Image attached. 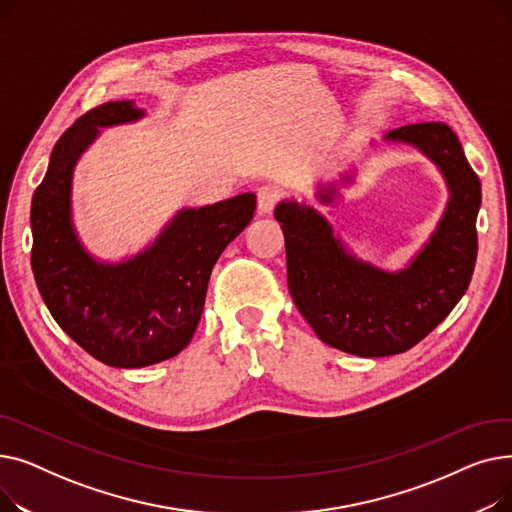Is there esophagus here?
Instances as JSON below:
<instances>
[{
	"label": "esophagus",
	"instance_id": "esophagus-1",
	"mask_svg": "<svg viewBox=\"0 0 512 512\" xmlns=\"http://www.w3.org/2000/svg\"><path fill=\"white\" fill-rule=\"evenodd\" d=\"M278 201H280V191L276 186L265 184L257 191V207H259L261 215H270Z\"/></svg>",
	"mask_w": 512,
	"mask_h": 512
}]
</instances>
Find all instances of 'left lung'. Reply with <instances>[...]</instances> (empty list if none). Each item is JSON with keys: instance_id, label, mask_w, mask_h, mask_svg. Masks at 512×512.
I'll return each instance as SVG.
<instances>
[{"instance_id": "8db88e82", "label": "left lung", "mask_w": 512, "mask_h": 512, "mask_svg": "<svg viewBox=\"0 0 512 512\" xmlns=\"http://www.w3.org/2000/svg\"><path fill=\"white\" fill-rule=\"evenodd\" d=\"M384 139L417 147L440 168L450 191L438 228L405 270L386 272L348 253L311 205L276 207L294 305L321 342L357 357H390L421 342L461 301L477 259L481 182L452 128L421 122ZM334 195L336 186L317 193L321 203H332Z\"/></svg>"}]
</instances>
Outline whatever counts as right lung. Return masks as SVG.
<instances>
[{
  "label": "right lung",
  "mask_w": 512,
  "mask_h": 512,
  "mask_svg": "<svg viewBox=\"0 0 512 512\" xmlns=\"http://www.w3.org/2000/svg\"><path fill=\"white\" fill-rule=\"evenodd\" d=\"M143 116L132 101H107L80 116L53 147L31 205V263L49 313L91 357L120 369L172 359L191 342L213 265L255 213L253 193L182 209L132 259L91 257L72 226L74 166L99 128Z\"/></svg>",
  "instance_id": "add662e5"
}]
</instances>
